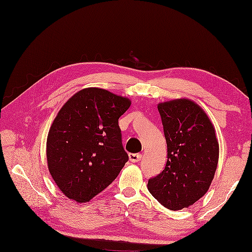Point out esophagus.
I'll use <instances>...</instances> for the list:
<instances>
[{
    "instance_id": "34e87169",
    "label": "esophagus",
    "mask_w": 252,
    "mask_h": 252,
    "mask_svg": "<svg viewBox=\"0 0 252 252\" xmlns=\"http://www.w3.org/2000/svg\"><path fill=\"white\" fill-rule=\"evenodd\" d=\"M128 159L132 163H136L139 162L140 159H142V155L140 154H130L128 155Z\"/></svg>"
}]
</instances>
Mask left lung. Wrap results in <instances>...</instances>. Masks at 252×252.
Returning <instances> with one entry per match:
<instances>
[{"mask_svg":"<svg viewBox=\"0 0 252 252\" xmlns=\"http://www.w3.org/2000/svg\"><path fill=\"white\" fill-rule=\"evenodd\" d=\"M167 145L165 168L148 180L156 200L171 210L188 208L208 191L217 169L219 143L212 120L189 98L158 104Z\"/></svg>","mask_w":252,"mask_h":252,"instance_id":"obj_1","label":"left lung"}]
</instances>
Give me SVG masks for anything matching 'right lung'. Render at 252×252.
Segmentation results:
<instances>
[{"mask_svg": "<svg viewBox=\"0 0 252 252\" xmlns=\"http://www.w3.org/2000/svg\"><path fill=\"white\" fill-rule=\"evenodd\" d=\"M131 99L101 88H85L63 105L49 128L47 164L64 195L87 203L113 183L128 157L118 119Z\"/></svg>", "mask_w": 252, "mask_h": 252, "instance_id": "1", "label": "right lung"}]
</instances>
